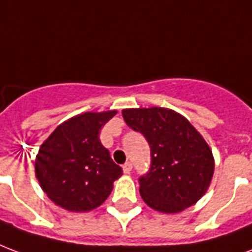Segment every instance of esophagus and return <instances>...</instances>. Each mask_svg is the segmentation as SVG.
Instances as JSON below:
<instances>
[{"instance_id":"obj_1","label":"esophagus","mask_w":252,"mask_h":252,"mask_svg":"<svg viewBox=\"0 0 252 252\" xmlns=\"http://www.w3.org/2000/svg\"><path fill=\"white\" fill-rule=\"evenodd\" d=\"M122 169H124L125 174H130L131 173V169H133V164L130 163V162H126V163L122 166Z\"/></svg>"}]
</instances>
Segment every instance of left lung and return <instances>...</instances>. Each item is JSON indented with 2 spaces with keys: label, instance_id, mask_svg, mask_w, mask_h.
I'll return each mask as SVG.
<instances>
[{
  "label": "left lung",
  "instance_id": "left-lung-1",
  "mask_svg": "<svg viewBox=\"0 0 252 252\" xmlns=\"http://www.w3.org/2000/svg\"><path fill=\"white\" fill-rule=\"evenodd\" d=\"M122 115L128 127L143 134L150 145V170L139 178L146 205L174 214L196 203L213 179L214 157L195 127L164 107L125 109Z\"/></svg>",
  "mask_w": 252,
  "mask_h": 252
}]
</instances>
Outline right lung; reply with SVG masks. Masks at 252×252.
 Instances as JSON below:
<instances>
[{
	"mask_svg": "<svg viewBox=\"0 0 252 252\" xmlns=\"http://www.w3.org/2000/svg\"><path fill=\"white\" fill-rule=\"evenodd\" d=\"M115 110L83 113L50 134L35 158V177L46 195L62 209L82 213L101 206L122 169L99 141Z\"/></svg>",
	"mask_w": 252,
	"mask_h": 252,
	"instance_id": "add662e5",
	"label": "right lung"
}]
</instances>
